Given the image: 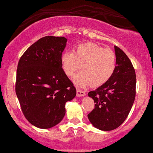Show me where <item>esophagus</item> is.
I'll return each mask as SVG.
<instances>
[{"mask_svg":"<svg viewBox=\"0 0 153 153\" xmlns=\"http://www.w3.org/2000/svg\"><path fill=\"white\" fill-rule=\"evenodd\" d=\"M76 95L78 97L84 96V95H86V92H85V91L82 90V89H77V90H76Z\"/></svg>","mask_w":153,"mask_h":153,"instance_id":"esophagus-1","label":"esophagus"}]
</instances>
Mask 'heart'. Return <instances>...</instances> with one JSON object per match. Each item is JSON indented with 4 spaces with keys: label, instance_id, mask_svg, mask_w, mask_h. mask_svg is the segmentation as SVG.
<instances>
[{
    "label": "heart",
    "instance_id": "heart-1",
    "mask_svg": "<svg viewBox=\"0 0 153 153\" xmlns=\"http://www.w3.org/2000/svg\"><path fill=\"white\" fill-rule=\"evenodd\" d=\"M63 71L72 77L82 68L83 71L74 78L79 87H100L112 78L115 71L117 58L110 49L91 42L79 44L73 51H65L61 57Z\"/></svg>",
    "mask_w": 153,
    "mask_h": 153
}]
</instances>
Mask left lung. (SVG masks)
Masks as SVG:
<instances>
[{"label":"left lung","mask_w":153,"mask_h":153,"mask_svg":"<svg viewBox=\"0 0 153 153\" xmlns=\"http://www.w3.org/2000/svg\"><path fill=\"white\" fill-rule=\"evenodd\" d=\"M115 71L107 83L88 93L95 102L88 114L91 123L101 130L117 128L128 116L136 94V74L132 62L123 50L114 46Z\"/></svg>","instance_id":"8db88e82"}]
</instances>
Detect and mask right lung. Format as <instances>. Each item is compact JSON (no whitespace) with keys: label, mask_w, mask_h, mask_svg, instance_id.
I'll use <instances>...</instances> for the list:
<instances>
[{"label":"right lung","mask_w":153,"mask_h":153,"mask_svg":"<svg viewBox=\"0 0 153 153\" xmlns=\"http://www.w3.org/2000/svg\"><path fill=\"white\" fill-rule=\"evenodd\" d=\"M67 39L45 36L23 53L16 71V93L26 119L41 129L55 126L65 115V105L76 96L63 71L61 57Z\"/></svg>","instance_id":"right-lung-1"}]
</instances>
